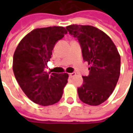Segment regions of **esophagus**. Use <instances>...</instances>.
<instances>
[{
    "label": "esophagus",
    "mask_w": 133,
    "mask_h": 133,
    "mask_svg": "<svg viewBox=\"0 0 133 133\" xmlns=\"http://www.w3.org/2000/svg\"><path fill=\"white\" fill-rule=\"evenodd\" d=\"M76 75V73L75 72H71V73H69V77L70 78H72L73 76H75Z\"/></svg>",
    "instance_id": "obj_1"
}]
</instances>
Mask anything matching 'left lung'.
<instances>
[{
    "instance_id": "8db88e82",
    "label": "left lung",
    "mask_w": 133,
    "mask_h": 133,
    "mask_svg": "<svg viewBox=\"0 0 133 133\" xmlns=\"http://www.w3.org/2000/svg\"><path fill=\"white\" fill-rule=\"evenodd\" d=\"M70 35L78 41L84 61L90 65L78 88L79 98L90 105L104 103L113 92L120 72V56L108 35L91 25H71Z\"/></svg>"
}]
</instances>
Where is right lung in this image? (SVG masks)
I'll return each mask as SVG.
<instances>
[{"mask_svg":"<svg viewBox=\"0 0 133 133\" xmlns=\"http://www.w3.org/2000/svg\"><path fill=\"white\" fill-rule=\"evenodd\" d=\"M67 33L61 26L37 28L22 39L14 52L13 70L16 81L35 103L50 105L62 98L68 75L50 74L44 70L56 43Z\"/></svg>","mask_w":133,"mask_h":133,"instance_id":"add662e5","label":"right lung"}]
</instances>
